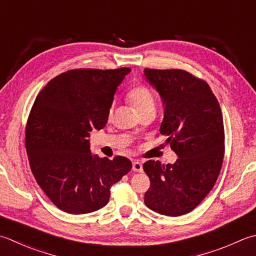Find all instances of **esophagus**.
<instances>
[{
    "instance_id": "esophagus-1",
    "label": "esophagus",
    "mask_w": 256,
    "mask_h": 256,
    "mask_svg": "<svg viewBox=\"0 0 256 256\" xmlns=\"http://www.w3.org/2000/svg\"><path fill=\"white\" fill-rule=\"evenodd\" d=\"M132 170L134 172H142L143 171V165L141 162L138 161H134L132 165Z\"/></svg>"
}]
</instances>
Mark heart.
I'll list each match as a JSON object with an SVG mask.
<instances>
[{"instance_id":"obj_1","label":"heart","mask_w":256,"mask_h":256,"mask_svg":"<svg viewBox=\"0 0 256 256\" xmlns=\"http://www.w3.org/2000/svg\"><path fill=\"white\" fill-rule=\"evenodd\" d=\"M126 101L132 105L138 114L146 111H155L156 100L151 90L145 85H136L133 86L126 93ZM112 110H110V114Z\"/></svg>"}]
</instances>
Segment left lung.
Wrapping results in <instances>:
<instances>
[{"instance_id":"1","label":"left lung","mask_w":256,"mask_h":256,"mask_svg":"<svg viewBox=\"0 0 256 256\" xmlns=\"http://www.w3.org/2000/svg\"><path fill=\"white\" fill-rule=\"evenodd\" d=\"M144 74L165 106L160 133L178 156L174 164L144 163L151 183L144 202L154 212L178 216L203 201L222 168L221 108L208 84L184 70L145 68Z\"/></svg>"}]
</instances>
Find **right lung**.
<instances>
[{"label":"right lung","mask_w":256,"mask_h":256,"mask_svg":"<svg viewBox=\"0 0 256 256\" xmlns=\"http://www.w3.org/2000/svg\"><path fill=\"white\" fill-rule=\"evenodd\" d=\"M131 70L75 68L52 78L38 94L25 128V148L40 188L60 210L91 213L108 204L110 188L132 163L91 154L92 130L108 122L118 85Z\"/></svg>","instance_id":"1"}]
</instances>
